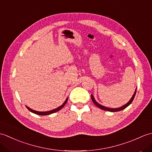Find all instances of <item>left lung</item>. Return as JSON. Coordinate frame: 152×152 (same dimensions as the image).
I'll list each match as a JSON object with an SVG mask.
<instances>
[{
    "label": "left lung",
    "instance_id": "obj_1",
    "mask_svg": "<svg viewBox=\"0 0 152 152\" xmlns=\"http://www.w3.org/2000/svg\"><path fill=\"white\" fill-rule=\"evenodd\" d=\"M136 92H137V89H136V90H135V91H134V94H133V96H132V97H131V99H130V101H129V102L127 103V104H125V105L122 106L121 107H119V108H110L105 107V106H102V105H101V104H99V103L95 101V99H94V96H93V95H91V99H92V101H93V103H94V104H95L96 106H97V107H99V108H100L101 109L103 110L109 111V112H118V111L122 110H124V109L126 108L128 106H129V105L131 104L132 102H133V101L134 98V96H135V95H136Z\"/></svg>",
    "mask_w": 152,
    "mask_h": 152
}]
</instances>
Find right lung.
<instances>
[{
  "label": "right lung",
  "mask_w": 152,
  "mask_h": 152,
  "mask_svg": "<svg viewBox=\"0 0 152 152\" xmlns=\"http://www.w3.org/2000/svg\"><path fill=\"white\" fill-rule=\"evenodd\" d=\"M67 101H68V98L65 100V101L64 102L63 104L62 105H61V106H60L59 107H58V108H56V109H53V110H52L47 111V112H38V111H36V110H34L31 109L30 108H28V106H26V107L27 108V109L28 110L31 111V112L34 113V114H35L40 115H49V114H53V113H55V112H57V111L60 110H61V108H63L64 106L66 104V103Z\"/></svg>",
  "instance_id": "obj_1"
}]
</instances>
